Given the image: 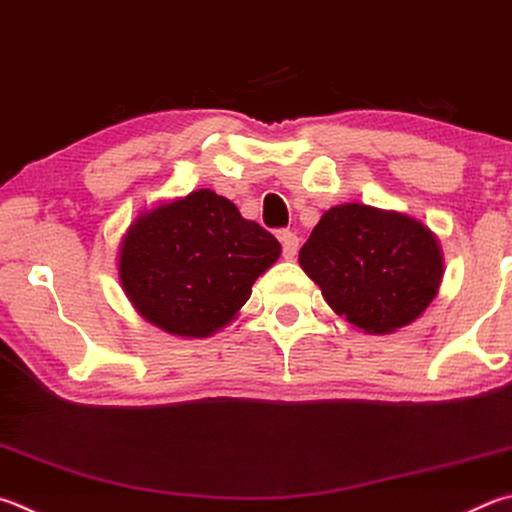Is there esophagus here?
<instances>
[{
	"mask_svg": "<svg viewBox=\"0 0 512 512\" xmlns=\"http://www.w3.org/2000/svg\"><path fill=\"white\" fill-rule=\"evenodd\" d=\"M280 241H282V253L284 259H293L297 255V248H300V239L293 230H284L280 232Z\"/></svg>",
	"mask_w": 512,
	"mask_h": 512,
	"instance_id": "34e87169",
	"label": "esophagus"
}]
</instances>
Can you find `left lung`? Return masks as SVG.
I'll list each match as a JSON object with an SVG mask.
<instances>
[{
	"mask_svg": "<svg viewBox=\"0 0 512 512\" xmlns=\"http://www.w3.org/2000/svg\"><path fill=\"white\" fill-rule=\"evenodd\" d=\"M300 266L333 311L371 336L421 318L443 280V250L423 221L365 203L322 215Z\"/></svg>",
	"mask_w": 512,
	"mask_h": 512,
	"instance_id": "left-lung-1",
	"label": "left lung"
}]
</instances>
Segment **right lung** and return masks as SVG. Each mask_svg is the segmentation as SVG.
I'll use <instances>...</instances> for the list:
<instances>
[{
	"label": "right lung",
	"instance_id": "obj_1",
	"mask_svg": "<svg viewBox=\"0 0 512 512\" xmlns=\"http://www.w3.org/2000/svg\"><path fill=\"white\" fill-rule=\"evenodd\" d=\"M282 255L271 232L208 188L138 212L118 248V280L136 313L172 336L210 338Z\"/></svg>",
	"mask_w": 512,
	"mask_h": 512
}]
</instances>
